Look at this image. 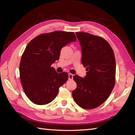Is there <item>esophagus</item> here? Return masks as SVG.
I'll list each match as a JSON object with an SVG mask.
<instances>
[{"label":"esophagus","instance_id":"esophagus-1","mask_svg":"<svg viewBox=\"0 0 135 135\" xmlns=\"http://www.w3.org/2000/svg\"><path fill=\"white\" fill-rule=\"evenodd\" d=\"M68 79L70 80H72L73 79V75L72 74H71V73L68 74Z\"/></svg>","mask_w":135,"mask_h":135}]
</instances>
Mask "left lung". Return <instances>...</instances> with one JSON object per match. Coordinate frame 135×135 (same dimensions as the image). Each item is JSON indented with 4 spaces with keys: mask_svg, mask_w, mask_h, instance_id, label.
<instances>
[{
    "mask_svg": "<svg viewBox=\"0 0 135 135\" xmlns=\"http://www.w3.org/2000/svg\"><path fill=\"white\" fill-rule=\"evenodd\" d=\"M82 51L81 62L86 67V75L73 76L77 88L72 95L78 106L85 109L100 106L113 89L116 61L111 46L100 36L87 32H76Z\"/></svg>",
    "mask_w": 135,
    "mask_h": 135,
    "instance_id": "obj_1",
    "label": "left lung"
}]
</instances>
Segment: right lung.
Listing matches in <instances>:
<instances>
[{
	"instance_id": "add662e5",
	"label": "right lung",
	"mask_w": 135,
	"mask_h": 135,
	"mask_svg": "<svg viewBox=\"0 0 135 135\" xmlns=\"http://www.w3.org/2000/svg\"><path fill=\"white\" fill-rule=\"evenodd\" d=\"M74 32L54 31L41 34L27 45L22 55L19 73L23 89L33 103H49L58 94L59 88L67 81L66 72L58 73L52 64L60 58L61 50L75 42Z\"/></svg>"
}]
</instances>
